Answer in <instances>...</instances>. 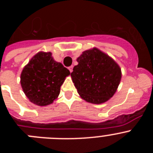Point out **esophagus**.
Segmentation results:
<instances>
[{
    "label": "esophagus",
    "instance_id": "34e87169",
    "mask_svg": "<svg viewBox=\"0 0 153 153\" xmlns=\"http://www.w3.org/2000/svg\"><path fill=\"white\" fill-rule=\"evenodd\" d=\"M73 68H74V67L73 66H70V67H69V70H70V72L71 73L73 71Z\"/></svg>",
    "mask_w": 153,
    "mask_h": 153
}]
</instances>
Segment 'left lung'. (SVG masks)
I'll return each instance as SVG.
<instances>
[{"mask_svg": "<svg viewBox=\"0 0 153 153\" xmlns=\"http://www.w3.org/2000/svg\"><path fill=\"white\" fill-rule=\"evenodd\" d=\"M78 64L70 74L83 100L92 103L106 102L116 93L121 70L116 62L97 48L86 51L77 58Z\"/></svg>", "mask_w": 153, "mask_h": 153, "instance_id": "left-lung-1", "label": "left lung"}]
</instances>
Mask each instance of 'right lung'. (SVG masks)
Instances as JSON below:
<instances>
[{"label":"right lung","mask_w":153,"mask_h":153,"mask_svg":"<svg viewBox=\"0 0 153 153\" xmlns=\"http://www.w3.org/2000/svg\"><path fill=\"white\" fill-rule=\"evenodd\" d=\"M70 74L68 69L53 60L51 52H40L23 69L21 84L31 102L47 106L57 98L60 86Z\"/></svg>","instance_id":"right-lung-1"}]
</instances>
